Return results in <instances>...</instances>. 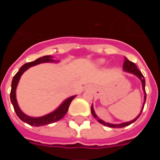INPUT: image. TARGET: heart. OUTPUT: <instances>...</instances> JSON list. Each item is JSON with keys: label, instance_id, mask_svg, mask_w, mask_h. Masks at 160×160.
I'll list each match as a JSON object with an SVG mask.
<instances>
[{"label": "heart", "instance_id": "heart-1", "mask_svg": "<svg viewBox=\"0 0 160 160\" xmlns=\"http://www.w3.org/2000/svg\"><path fill=\"white\" fill-rule=\"evenodd\" d=\"M99 62V63H103V62H104V61H103V60H100L99 62Z\"/></svg>", "mask_w": 160, "mask_h": 160}]
</instances>
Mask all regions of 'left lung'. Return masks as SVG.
<instances>
[{"mask_svg":"<svg viewBox=\"0 0 160 160\" xmlns=\"http://www.w3.org/2000/svg\"><path fill=\"white\" fill-rule=\"evenodd\" d=\"M122 68H123V70L126 72H129V73H133V74H135V75H136L137 77L138 78L140 79L141 82H142V90H143L144 91V102H143V106H142V111H141V112L139 113V114H138V116L136 117V118H135V119L131 120V121H130V122H123V123H120V124H112V123H109V122H104V121H102V119H100L95 114V112H94V107H93V105L91 106V113H92L93 116L94 117V118H96V119L98 121V122H100V123H102V125L104 126H107V127H110V128H124V127H127V126H129L130 124L133 123L134 122H135L137 119L138 118V117L140 116L141 113H142V110H143V107H144V104H145V102H146V98H147V94H146V90H145V78H144L143 75H142V73H141L140 71H139V70H138V68H137L136 65L135 64L134 62H131V61L128 60L127 58H125V61H124V63H123V66H122Z\"/></svg>","mask_w":160,"mask_h":160,"instance_id":"8db88e82","label":"left lung"}]
</instances>
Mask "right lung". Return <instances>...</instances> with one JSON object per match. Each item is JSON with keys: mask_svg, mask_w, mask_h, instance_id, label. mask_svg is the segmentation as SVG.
Listing matches in <instances>:
<instances>
[{"mask_svg": "<svg viewBox=\"0 0 160 160\" xmlns=\"http://www.w3.org/2000/svg\"><path fill=\"white\" fill-rule=\"evenodd\" d=\"M58 62V61H54L53 59V57L50 56V55H46V56H43L42 58H39L36 59L34 62H31L25 63V65L20 68L19 71L15 74V76L12 78V86H11V92H10V100L11 102H12V106H13L14 111L16 112L17 115L18 116V118L20 119L23 121V122H26L30 126H34V127H41V126H45L48 125V124L53 123V122H57L58 120L62 119L63 117L65 116V114L67 113L68 108L70 107V103H71L72 100L77 95H73L71 97L68 98L63 102L54 111L49 113V114H46L44 116L42 117H37V118H33V117H30L26 115L25 114H24L21 109L19 108L18 104V102H17L16 98V89L18 87V82L20 80V78L22 75V73L27 70L29 68H30L31 66H34L36 65L41 64V63L44 62Z\"/></svg>", "mask_w": 160, "mask_h": 160, "instance_id": "right-lung-1", "label": "right lung"}]
</instances>
